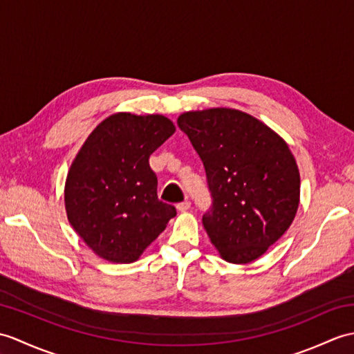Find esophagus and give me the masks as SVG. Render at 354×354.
I'll use <instances>...</instances> for the list:
<instances>
[{
    "mask_svg": "<svg viewBox=\"0 0 354 354\" xmlns=\"http://www.w3.org/2000/svg\"><path fill=\"white\" fill-rule=\"evenodd\" d=\"M190 201H184V202H180V203H178L176 205V208H178V211H180V212H185V211H188L190 209Z\"/></svg>",
    "mask_w": 354,
    "mask_h": 354,
    "instance_id": "34e87169",
    "label": "esophagus"
}]
</instances>
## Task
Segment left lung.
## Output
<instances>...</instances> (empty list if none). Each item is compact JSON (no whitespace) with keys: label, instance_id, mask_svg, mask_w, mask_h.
I'll list each match as a JSON object with an SVG mask.
<instances>
[{"label":"left lung","instance_id":"left-lung-1","mask_svg":"<svg viewBox=\"0 0 354 354\" xmlns=\"http://www.w3.org/2000/svg\"><path fill=\"white\" fill-rule=\"evenodd\" d=\"M178 127L207 171L212 197L202 223L220 257L258 259L288 229L300 202V174L288 145L266 123L234 109L187 111Z\"/></svg>","mask_w":354,"mask_h":354}]
</instances>
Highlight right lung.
I'll use <instances>...</instances> for the list:
<instances>
[{"instance_id": "1", "label": "right lung", "mask_w": 354, "mask_h": 354, "mask_svg": "<svg viewBox=\"0 0 354 354\" xmlns=\"http://www.w3.org/2000/svg\"><path fill=\"white\" fill-rule=\"evenodd\" d=\"M175 133L161 114L116 113L87 137L69 169L64 207L69 223L97 257L129 264L176 216L157 196L151 153Z\"/></svg>"}]
</instances>
